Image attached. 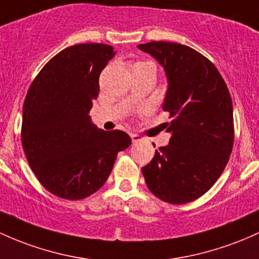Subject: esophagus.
I'll list each match as a JSON object with an SVG mask.
<instances>
[{"mask_svg":"<svg viewBox=\"0 0 259 259\" xmlns=\"http://www.w3.org/2000/svg\"><path fill=\"white\" fill-rule=\"evenodd\" d=\"M130 136H132L133 143H139V141H141L144 139L143 136H140V135H138V134H132Z\"/></svg>","mask_w":259,"mask_h":259,"instance_id":"34e87169","label":"esophagus"}]
</instances>
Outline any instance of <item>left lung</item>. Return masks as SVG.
I'll use <instances>...</instances> for the list:
<instances>
[{"instance_id":"left-lung-1","label":"left lung","mask_w":259,"mask_h":259,"mask_svg":"<svg viewBox=\"0 0 259 259\" xmlns=\"http://www.w3.org/2000/svg\"><path fill=\"white\" fill-rule=\"evenodd\" d=\"M163 67L167 92L162 109L171 139L156 150L143 175L152 194L169 204L195 200L214 186L234 145V110L217 67L187 45L150 41L138 45Z\"/></svg>"}]
</instances>
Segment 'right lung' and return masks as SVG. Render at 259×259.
Returning a JSON list of instances; mask_svg holds the SVG:
<instances>
[{
  "label": "right lung",
  "mask_w": 259,
  "mask_h": 259,
  "mask_svg": "<svg viewBox=\"0 0 259 259\" xmlns=\"http://www.w3.org/2000/svg\"><path fill=\"white\" fill-rule=\"evenodd\" d=\"M115 55L107 44L66 48L42 67L28 90L22 145L38 181L56 197H90L109 177L116 155L130 146L121 130L104 132L88 115L99 75Z\"/></svg>",
  "instance_id": "obj_1"
}]
</instances>
